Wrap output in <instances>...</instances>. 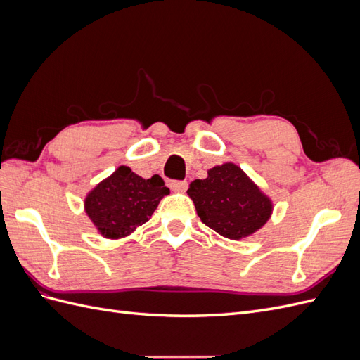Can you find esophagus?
Returning a JSON list of instances; mask_svg holds the SVG:
<instances>
[{"instance_id": "1", "label": "esophagus", "mask_w": 360, "mask_h": 360, "mask_svg": "<svg viewBox=\"0 0 360 360\" xmlns=\"http://www.w3.org/2000/svg\"><path fill=\"white\" fill-rule=\"evenodd\" d=\"M169 188L176 192H184L188 189V181H179V180H172L169 181Z\"/></svg>"}]
</instances>
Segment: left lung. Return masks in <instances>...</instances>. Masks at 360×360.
Segmentation results:
<instances>
[{"label": "left lung", "mask_w": 360, "mask_h": 360, "mask_svg": "<svg viewBox=\"0 0 360 360\" xmlns=\"http://www.w3.org/2000/svg\"><path fill=\"white\" fill-rule=\"evenodd\" d=\"M188 195L202 224L231 240L257 233L274 212L270 197L233 162L210 168L204 180H193Z\"/></svg>", "instance_id": "obj_1"}]
</instances>
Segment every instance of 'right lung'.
Here are the masks:
<instances>
[{
  "label": "right lung",
  "instance_id": "1",
  "mask_svg": "<svg viewBox=\"0 0 360 360\" xmlns=\"http://www.w3.org/2000/svg\"><path fill=\"white\" fill-rule=\"evenodd\" d=\"M168 193L169 189L158 174L143 179L129 167L120 165L86 193L84 210L97 233L117 240L146 224Z\"/></svg>",
  "mask_w": 360,
  "mask_h": 360
}]
</instances>
